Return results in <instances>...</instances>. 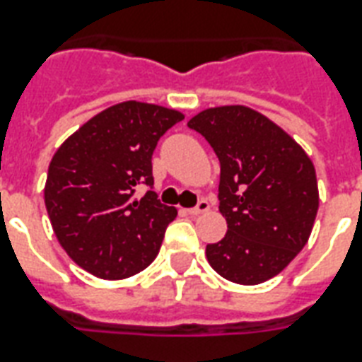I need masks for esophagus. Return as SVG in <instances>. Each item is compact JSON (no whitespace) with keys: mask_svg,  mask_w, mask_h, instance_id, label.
I'll use <instances>...</instances> for the list:
<instances>
[{"mask_svg":"<svg viewBox=\"0 0 362 362\" xmlns=\"http://www.w3.org/2000/svg\"><path fill=\"white\" fill-rule=\"evenodd\" d=\"M209 210H210V203L203 199V201H199V204L195 206V209H189L186 210V212L192 216H199V214H204V212H209Z\"/></svg>","mask_w":362,"mask_h":362,"instance_id":"1","label":"esophagus"}]
</instances>
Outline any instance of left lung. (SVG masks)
Here are the masks:
<instances>
[{
	"label": "left lung",
	"mask_w": 362,
	"mask_h": 362,
	"mask_svg": "<svg viewBox=\"0 0 362 362\" xmlns=\"http://www.w3.org/2000/svg\"><path fill=\"white\" fill-rule=\"evenodd\" d=\"M220 159L226 237L206 244L226 280L257 286L297 257L314 227L320 192L308 153L280 125L244 105L201 110L187 122Z\"/></svg>",
	"instance_id": "8db88e82"
}]
</instances>
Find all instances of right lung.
Masks as SVG:
<instances>
[{"label":"right lung","mask_w":362,"mask_h":362,"mask_svg":"<svg viewBox=\"0 0 362 362\" xmlns=\"http://www.w3.org/2000/svg\"><path fill=\"white\" fill-rule=\"evenodd\" d=\"M180 110L124 101L101 110L62 142L50 159L45 204L54 235L78 267L103 280H124L158 255L178 210L153 192L152 153Z\"/></svg>","instance_id":"add662e5"}]
</instances>
